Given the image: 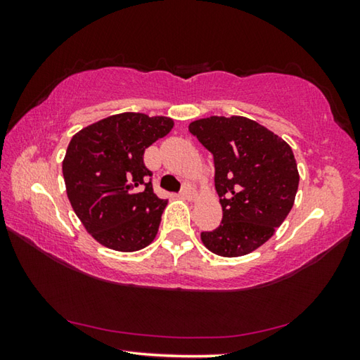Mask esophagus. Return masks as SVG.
Here are the masks:
<instances>
[{"instance_id": "esophagus-1", "label": "esophagus", "mask_w": 360, "mask_h": 360, "mask_svg": "<svg viewBox=\"0 0 360 360\" xmlns=\"http://www.w3.org/2000/svg\"><path fill=\"white\" fill-rule=\"evenodd\" d=\"M181 197H184V198H193V197H195L193 187H192L191 184H184V186H182V188H181Z\"/></svg>"}]
</instances>
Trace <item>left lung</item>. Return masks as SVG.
Listing matches in <instances>:
<instances>
[{
    "mask_svg": "<svg viewBox=\"0 0 360 360\" xmlns=\"http://www.w3.org/2000/svg\"><path fill=\"white\" fill-rule=\"evenodd\" d=\"M188 131L212 154L222 205L221 225L202 231L203 245L222 257L252 252L271 238L294 205V152L275 133L240 115L195 120Z\"/></svg>",
    "mask_w": 360,
    "mask_h": 360,
    "instance_id": "left-lung-1",
    "label": "left lung"
}]
</instances>
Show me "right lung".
<instances>
[{"instance_id":"1","label":"right lung","mask_w":360,"mask_h":360,"mask_svg":"<svg viewBox=\"0 0 360 360\" xmlns=\"http://www.w3.org/2000/svg\"><path fill=\"white\" fill-rule=\"evenodd\" d=\"M173 129L169 117L122 112L85 127L63 160L66 193L84 227L114 251H139L155 238L167 200L152 188L144 150Z\"/></svg>"}]
</instances>
